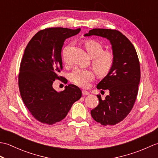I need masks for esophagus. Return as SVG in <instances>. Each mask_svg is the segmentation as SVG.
I'll use <instances>...</instances> for the list:
<instances>
[{"instance_id": "obj_1", "label": "esophagus", "mask_w": 158, "mask_h": 158, "mask_svg": "<svg viewBox=\"0 0 158 158\" xmlns=\"http://www.w3.org/2000/svg\"><path fill=\"white\" fill-rule=\"evenodd\" d=\"M82 94L83 95H89V92L88 91H86V90H82Z\"/></svg>"}]
</instances>
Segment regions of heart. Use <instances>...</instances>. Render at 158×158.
<instances>
[{
    "label": "heart",
    "mask_w": 158,
    "mask_h": 158,
    "mask_svg": "<svg viewBox=\"0 0 158 158\" xmlns=\"http://www.w3.org/2000/svg\"><path fill=\"white\" fill-rule=\"evenodd\" d=\"M88 55L93 58L92 66L95 71L100 76H105L112 69L115 58L112 52L104 51L103 46L95 40H87L84 43ZM63 59L68 62L66 49L63 52ZM94 77V73L90 69H76L70 74L71 81L82 88L88 87L89 82Z\"/></svg>",
    "instance_id": "obj_1"
}]
</instances>
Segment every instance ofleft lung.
Returning a JSON list of instances; mask_svg holds the SVG:
<instances>
[{
  "label": "left lung",
  "instance_id": "1",
  "mask_svg": "<svg viewBox=\"0 0 158 158\" xmlns=\"http://www.w3.org/2000/svg\"><path fill=\"white\" fill-rule=\"evenodd\" d=\"M92 35L109 40L115 61L108 75L97 85V89H108L109 94L104 100L97 95L99 104L91 115L103 126H113L126 118L135 105L140 79L139 60L132 43L121 32L94 28L84 36Z\"/></svg>",
  "mask_w": 158,
  "mask_h": 158
}]
</instances>
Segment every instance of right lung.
Segmentation results:
<instances>
[{
	"label": "right lung",
	"mask_w": 158,
	"mask_h": 158,
	"mask_svg": "<svg viewBox=\"0 0 158 158\" xmlns=\"http://www.w3.org/2000/svg\"><path fill=\"white\" fill-rule=\"evenodd\" d=\"M80 28H49L39 31L25 49L20 63L18 85L20 95L32 115L39 122L52 125L65 118L73 104L81 98L78 87L69 84L58 92L53 88L56 79L64 77L61 52L65 40Z\"/></svg>",
	"instance_id": "1"
}]
</instances>
